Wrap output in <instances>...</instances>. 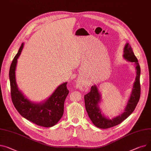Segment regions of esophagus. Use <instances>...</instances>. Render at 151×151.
<instances>
[{"instance_id":"34e87169","label":"esophagus","mask_w":151,"mask_h":151,"mask_svg":"<svg viewBox=\"0 0 151 151\" xmlns=\"http://www.w3.org/2000/svg\"><path fill=\"white\" fill-rule=\"evenodd\" d=\"M76 87L79 90H82L84 87V84H83V82L80 81L78 80V81H76Z\"/></svg>"}]
</instances>
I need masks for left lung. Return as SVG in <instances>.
<instances>
[{
	"label": "left lung",
	"mask_w": 151,
	"mask_h": 151,
	"mask_svg": "<svg viewBox=\"0 0 151 151\" xmlns=\"http://www.w3.org/2000/svg\"><path fill=\"white\" fill-rule=\"evenodd\" d=\"M123 56L126 61L134 64L137 73L131 94L128 99L124 112L112 119L106 116L99 107V103H101V95L96 85L92 86L90 92L84 96L85 106L88 115L93 124L98 128L107 129L120 124L134 112L139 101L140 97L139 77L141 70L138 63V59L129 43H126L124 47Z\"/></svg>",
	"instance_id": "1"
}]
</instances>
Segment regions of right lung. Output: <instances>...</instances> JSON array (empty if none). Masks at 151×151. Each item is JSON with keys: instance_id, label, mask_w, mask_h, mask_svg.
Here are the masks:
<instances>
[{"instance_id": "add662e5", "label": "right lung", "mask_w": 151, "mask_h": 151, "mask_svg": "<svg viewBox=\"0 0 151 151\" xmlns=\"http://www.w3.org/2000/svg\"><path fill=\"white\" fill-rule=\"evenodd\" d=\"M24 45L22 43L19 48L9 68V77L12 102L18 112L24 118L40 126L52 127L63 115L64 101L69 92L67 88V83L59 85L51 95L41 103L32 102L25 96L19 89L16 79L17 59L21 55Z\"/></svg>"}]
</instances>
